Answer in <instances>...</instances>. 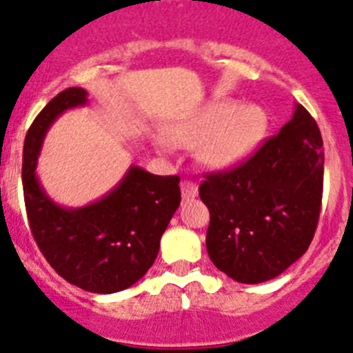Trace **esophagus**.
<instances>
[{"instance_id":"obj_1","label":"esophagus","mask_w":353,"mask_h":353,"mask_svg":"<svg viewBox=\"0 0 353 353\" xmlns=\"http://www.w3.org/2000/svg\"><path fill=\"white\" fill-rule=\"evenodd\" d=\"M181 195H183V199H195L199 195V186H196V183H193L190 179H184L181 183Z\"/></svg>"}]
</instances>
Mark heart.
<instances>
[{
	"instance_id": "obj_1",
	"label": "heart",
	"mask_w": 353,
	"mask_h": 353,
	"mask_svg": "<svg viewBox=\"0 0 353 353\" xmlns=\"http://www.w3.org/2000/svg\"><path fill=\"white\" fill-rule=\"evenodd\" d=\"M268 114L258 104L233 101L212 102L193 117L177 123L169 132L176 146H195L203 167L228 170L240 165L254 153L268 130Z\"/></svg>"
}]
</instances>
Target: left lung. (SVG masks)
Segmentation results:
<instances>
[{"instance_id": "left-lung-1", "label": "left lung", "mask_w": 353, "mask_h": 353, "mask_svg": "<svg viewBox=\"0 0 353 353\" xmlns=\"http://www.w3.org/2000/svg\"><path fill=\"white\" fill-rule=\"evenodd\" d=\"M324 184L322 136L296 104L291 120L251 158L207 174L200 199L210 212L207 252L217 270L259 284L298 261L317 230Z\"/></svg>"}]
</instances>
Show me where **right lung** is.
Listing matches in <instances>:
<instances>
[{
  "instance_id": "1",
  "label": "right lung",
  "mask_w": 353,
  "mask_h": 353,
  "mask_svg": "<svg viewBox=\"0 0 353 353\" xmlns=\"http://www.w3.org/2000/svg\"><path fill=\"white\" fill-rule=\"evenodd\" d=\"M87 90L55 95L34 118L24 141L22 184L31 233L52 268L69 284L97 294L123 291L143 279L181 203L179 177L154 176L132 165L108 195L78 209L57 205L36 176L50 125L87 104Z\"/></svg>"
}]
</instances>
